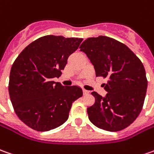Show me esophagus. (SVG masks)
<instances>
[{
    "instance_id": "1",
    "label": "esophagus",
    "mask_w": 154,
    "mask_h": 154,
    "mask_svg": "<svg viewBox=\"0 0 154 154\" xmlns=\"http://www.w3.org/2000/svg\"><path fill=\"white\" fill-rule=\"evenodd\" d=\"M90 91H86V90H83V94H84L85 96H86V95H89Z\"/></svg>"
}]
</instances>
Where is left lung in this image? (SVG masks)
Returning a JSON list of instances; mask_svg holds the SVG:
<instances>
[{
    "label": "left lung",
    "instance_id": "left-lung-1",
    "mask_svg": "<svg viewBox=\"0 0 154 154\" xmlns=\"http://www.w3.org/2000/svg\"><path fill=\"white\" fill-rule=\"evenodd\" d=\"M79 48L93 64L96 76L108 79L104 97L91 92L95 103L87 108L90 121L108 131L128 127L141 113L146 97L142 63L127 46L108 36L88 38Z\"/></svg>",
    "mask_w": 154,
    "mask_h": 154
}]
</instances>
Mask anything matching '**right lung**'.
<instances>
[{
	"label": "right lung",
	"instance_id": "1",
	"mask_svg": "<svg viewBox=\"0 0 154 154\" xmlns=\"http://www.w3.org/2000/svg\"><path fill=\"white\" fill-rule=\"evenodd\" d=\"M82 41L43 36L27 46L14 61L9 96L17 117L29 127L47 131L60 126L69 118L72 103L82 97L79 86H64L53 81Z\"/></svg>",
	"mask_w": 154,
	"mask_h": 154
}]
</instances>
